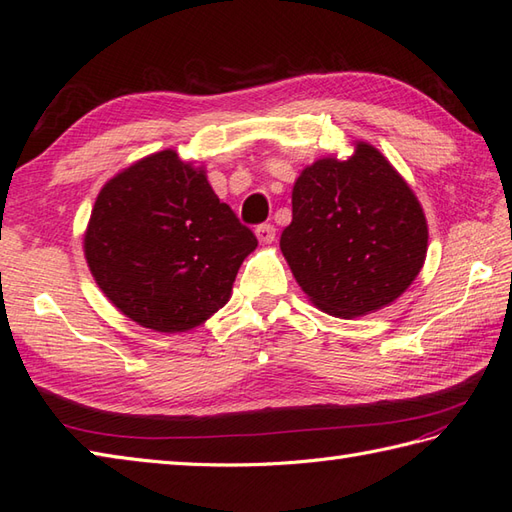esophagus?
<instances>
[{
    "label": "esophagus",
    "mask_w": 512,
    "mask_h": 512,
    "mask_svg": "<svg viewBox=\"0 0 512 512\" xmlns=\"http://www.w3.org/2000/svg\"><path fill=\"white\" fill-rule=\"evenodd\" d=\"M255 235L259 244H273L275 242V226L273 224H262L255 228Z\"/></svg>",
    "instance_id": "34e87169"
}]
</instances>
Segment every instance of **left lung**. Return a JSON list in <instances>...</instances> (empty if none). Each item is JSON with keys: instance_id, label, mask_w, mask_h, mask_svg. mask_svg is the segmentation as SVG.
<instances>
[{"instance_id": "obj_1", "label": "left lung", "mask_w": 512, "mask_h": 512, "mask_svg": "<svg viewBox=\"0 0 512 512\" xmlns=\"http://www.w3.org/2000/svg\"><path fill=\"white\" fill-rule=\"evenodd\" d=\"M279 248L319 310L353 319L393 304L428 250L422 204L375 146L324 157L293 186V222Z\"/></svg>"}]
</instances>
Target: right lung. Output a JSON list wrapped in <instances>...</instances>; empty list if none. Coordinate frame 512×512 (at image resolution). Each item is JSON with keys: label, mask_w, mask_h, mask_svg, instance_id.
Here are the masks:
<instances>
[{"label": "right lung", "mask_w": 512, "mask_h": 512, "mask_svg": "<svg viewBox=\"0 0 512 512\" xmlns=\"http://www.w3.org/2000/svg\"><path fill=\"white\" fill-rule=\"evenodd\" d=\"M255 248L253 230L219 202L204 166L170 148L108 179L84 233L102 293L157 333H186L217 313Z\"/></svg>", "instance_id": "right-lung-1"}]
</instances>
